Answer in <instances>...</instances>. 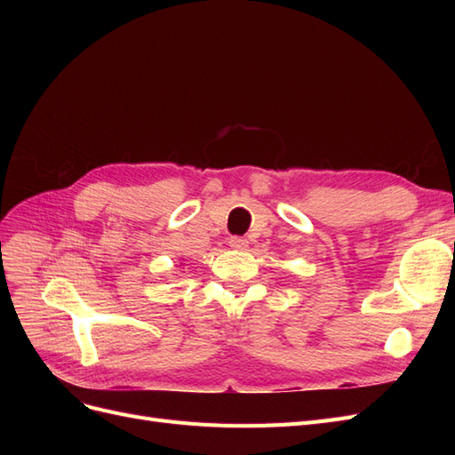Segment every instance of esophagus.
Here are the masks:
<instances>
[{"instance_id": "esophagus-1", "label": "esophagus", "mask_w": 455, "mask_h": 455, "mask_svg": "<svg viewBox=\"0 0 455 455\" xmlns=\"http://www.w3.org/2000/svg\"><path fill=\"white\" fill-rule=\"evenodd\" d=\"M229 246H231V249H235V251H244L246 249V246H249V241H246L244 237H231L229 239Z\"/></svg>"}]
</instances>
